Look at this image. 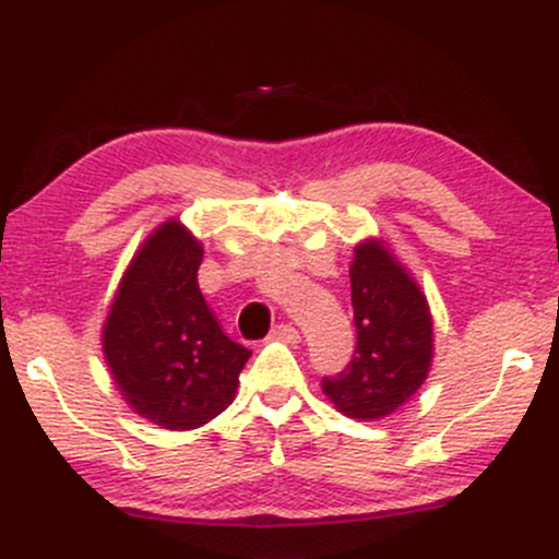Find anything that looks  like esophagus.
Returning a JSON list of instances; mask_svg holds the SVG:
<instances>
[{
	"mask_svg": "<svg viewBox=\"0 0 559 559\" xmlns=\"http://www.w3.org/2000/svg\"><path fill=\"white\" fill-rule=\"evenodd\" d=\"M271 338H275V342H286V344H299V331L294 329V325L281 323L271 331Z\"/></svg>",
	"mask_w": 559,
	"mask_h": 559,
	"instance_id": "esophagus-1",
	"label": "esophagus"
}]
</instances>
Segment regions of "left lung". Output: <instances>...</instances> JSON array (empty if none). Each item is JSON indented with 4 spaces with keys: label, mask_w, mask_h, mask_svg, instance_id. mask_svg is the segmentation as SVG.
I'll return each instance as SVG.
<instances>
[{
    "label": "left lung",
    "mask_w": 559,
    "mask_h": 559,
    "mask_svg": "<svg viewBox=\"0 0 559 559\" xmlns=\"http://www.w3.org/2000/svg\"><path fill=\"white\" fill-rule=\"evenodd\" d=\"M349 284L357 349L346 370L323 378L320 389L346 418L383 420L431 373V305L381 236H368L352 247Z\"/></svg>",
    "instance_id": "8db88e82"
}]
</instances>
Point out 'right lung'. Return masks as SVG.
I'll list each match as a JSON object with an SVG mask.
<instances>
[{
	"label": "right lung",
	"mask_w": 559,
	"mask_h": 559,
	"mask_svg": "<svg viewBox=\"0 0 559 559\" xmlns=\"http://www.w3.org/2000/svg\"><path fill=\"white\" fill-rule=\"evenodd\" d=\"M202 241L178 217L152 228L102 323L115 389L139 418L194 431L236 400L252 352L230 342L199 292Z\"/></svg>",
	"instance_id": "add662e5"
}]
</instances>
